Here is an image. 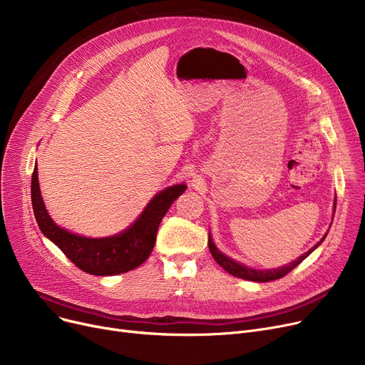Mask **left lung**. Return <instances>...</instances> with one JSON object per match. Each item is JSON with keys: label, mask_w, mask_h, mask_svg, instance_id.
<instances>
[{"label": "left lung", "mask_w": 365, "mask_h": 365, "mask_svg": "<svg viewBox=\"0 0 365 365\" xmlns=\"http://www.w3.org/2000/svg\"><path fill=\"white\" fill-rule=\"evenodd\" d=\"M334 210H336V207H334ZM325 237H327V234L324 235V238H325ZM324 238H322L314 248H311V250H309L308 253L302 255L297 260L292 262L290 264H285V266H282V267H278V269H269V271L252 269V267H247V266H244V264H241V263H237V262L232 260V259H229L227 256L222 255V253L217 250V248H216V245L213 244L212 237H210V234H208V248H210V253H212L213 259L217 262V264H220V266L223 267V269H225L227 274H231V275L238 277V278H242V279H248V281L267 282V281L279 279V278L285 277L290 271H293L297 264H300L306 257H308V256L315 250V248L324 241Z\"/></svg>", "instance_id": "left-lung-1"}]
</instances>
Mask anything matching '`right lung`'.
I'll return each mask as SVG.
<instances>
[{
    "label": "right lung",
    "instance_id": "add662e5",
    "mask_svg": "<svg viewBox=\"0 0 365 365\" xmlns=\"http://www.w3.org/2000/svg\"><path fill=\"white\" fill-rule=\"evenodd\" d=\"M186 185H175L153 197L140 217L125 232L109 238H84L57 226L48 216L38 185V168L32 173V208L41 232L61 248L81 271L91 275H118L140 266L155 245L158 226L170 205L185 192Z\"/></svg>",
    "mask_w": 365,
    "mask_h": 365
}]
</instances>
